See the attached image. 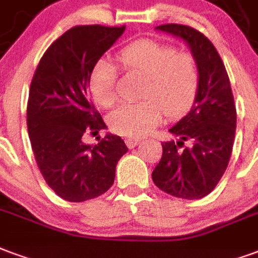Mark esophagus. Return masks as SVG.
<instances>
[{
  "label": "esophagus",
  "instance_id": "obj_1",
  "mask_svg": "<svg viewBox=\"0 0 258 258\" xmlns=\"http://www.w3.org/2000/svg\"><path fill=\"white\" fill-rule=\"evenodd\" d=\"M125 143H126L127 147L133 148L135 146H137V144L140 143V139H137V137H127L126 140H125Z\"/></svg>",
  "mask_w": 258,
  "mask_h": 258
}]
</instances>
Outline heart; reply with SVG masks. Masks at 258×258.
<instances>
[{"label": "heart", "instance_id": "b5f03b06", "mask_svg": "<svg viewBox=\"0 0 258 258\" xmlns=\"http://www.w3.org/2000/svg\"><path fill=\"white\" fill-rule=\"evenodd\" d=\"M122 69L146 78L137 103H127L110 115L111 131L121 136L140 137L166 118H177L191 108L197 99L201 73L197 57L187 50L157 39L142 38L122 48L118 53ZM90 95L101 107L116 101L115 69L99 61L92 70Z\"/></svg>", "mask_w": 258, "mask_h": 258}]
</instances>
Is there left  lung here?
I'll return each mask as SVG.
<instances>
[{
    "label": "left lung",
    "instance_id": "left-lung-1",
    "mask_svg": "<svg viewBox=\"0 0 258 258\" xmlns=\"http://www.w3.org/2000/svg\"><path fill=\"white\" fill-rule=\"evenodd\" d=\"M157 29L189 45L198 60L201 82L191 111L169 129L178 142L162 143L152 181L176 198H204L219 184L232 154L236 108L228 74L214 45L201 31L176 23Z\"/></svg>",
    "mask_w": 258,
    "mask_h": 258
}]
</instances>
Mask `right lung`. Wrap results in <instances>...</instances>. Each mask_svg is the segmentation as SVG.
<instances>
[{"instance_id": "right-lung-1", "label": "right lung", "mask_w": 258, "mask_h": 258, "mask_svg": "<svg viewBox=\"0 0 258 258\" xmlns=\"http://www.w3.org/2000/svg\"><path fill=\"white\" fill-rule=\"evenodd\" d=\"M125 31V26H75L39 60L30 85L27 127L35 162L60 198L84 202L111 188L115 166L127 147L119 136L82 142L106 127L90 101L92 70Z\"/></svg>"}]
</instances>
